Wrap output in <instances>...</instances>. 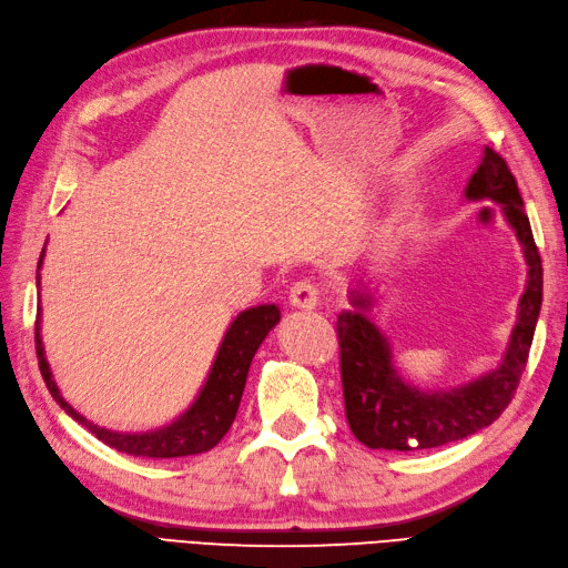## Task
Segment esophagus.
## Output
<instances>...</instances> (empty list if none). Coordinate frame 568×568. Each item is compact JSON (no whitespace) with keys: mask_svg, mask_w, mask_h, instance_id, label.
I'll list each match as a JSON object with an SVG mask.
<instances>
[{"mask_svg":"<svg viewBox=\"0 0 568 568\" xmlns=\"http://www.w3.org/2000/svg\"><path fill=\"white\" fill-rule=\"evenodd\" d=\"M290 304H293L295 310H316L318 287L310 281L295 283L293 290H290Z\"/></svg>","mask_w":568,"mask_h":568,"instance_id":"1","label":"esophagus"}]
</instances>
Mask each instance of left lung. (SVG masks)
Listing matches in <instances>:
<instances>
[{"mask_svg": "<svg viewBox=\"0 0 568 568\" xmlns=\"http://www.w3.org/2000/svg\"><path fill=\"white\" fill-rule=\"evenodd\" d=\"M468 203L491 201L514 230L523 261L528 266L526 290L518 300L516 324L497 367L448 388H419L398 372L394 345L376 326L369 312L376 307L384 281H359L347 290L351 310L338 314L341 374L345 417L357 439L369 448L419 450L465 439L489 427L511 403L526 369L542 307V261L532 240L530 221L511 170L504 158L485 149L479 165L465 184Z\"/></svg>", "mask_w": 568, "mask_h": 568, "instance_id": "8db88e82", "label": "left lung"}]
</instances>
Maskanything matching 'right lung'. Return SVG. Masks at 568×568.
I'll return each mask as SVG.
<instances>
[{
	"label": "right lung",
	"mask_w": 568,
	"mask_h": 568,
	"mask_svg": "<svg viewBox=\"0 0 568 568\" xmlns=\"http://www.w3.org/2000/svg\"><path fill=\"white\" fill-rule=\"evenodd\" d=\"M42 258H45V246H42V254L38 261V275H36L38 290H40ZM278 322H281V310L275 307V304H258V307L240 312L235 318H232L221 345H217L213 365L206 374V379H203L192 405H189L180 417H174L172 423L149 432H114L91 423V419H85L79 410L71 408L69 400H64L60 386L54 382L50 362L45 357V345H42V336H40L42 307H38V318H36V353H38L42 379H45L57 405H60L71 419H77L79 425H83L91 434H95L100 442L129 456L180 458V456H194V454H203V450H211L227 434L232 423H235L252 359L258 351V345L264 343V338L275 326H278Z\"/></svg>",
	"instance_id": "right-lung-1"
}]
</instances>
